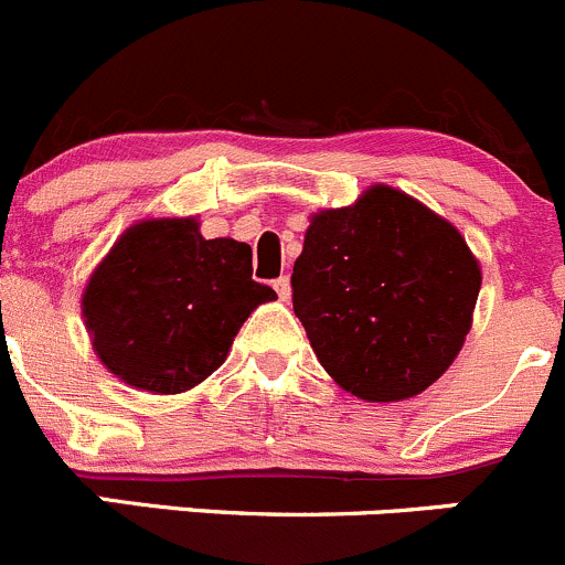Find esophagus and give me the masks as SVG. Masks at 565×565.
Masks as SVG:
<instances>
[{
	"mask_svg": "<svg viewBox=\"0 0 565 565\" xmlns=\"http://www.w3.org/2000/svg\"><path fill=\"white\" fill-rule=\"evenodd\" d=\"M274 291H277V297L282 299V302H288V299H291V279L288 277L274 279Z\"/></svg>",
	"mask_w": 565,
	"mask_h": 565,
	"instance_id": "esophagus-1",
	"label": "esophagus"
}]
</instances>
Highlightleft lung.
<instances>
[{"instance_id":"1","label":"left lung","mask_w":565,"mask_h":565,"mask_svg":"<svg viewBox=\"0 0 565 565\" xmlns=\"http://www.w3.org/2000/svg\"><path fill=\"white\" fill-rule=\"evenodd\" d=\"M480 266L463 235L388 185L313 216L294 263V313L316 358L349 394H422L458 358Z\"/></svg>"}]
</instances>
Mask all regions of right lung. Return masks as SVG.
I'll return each mask as SVG.
<instances>
[{
    "instance_id": "obj_1",
    "label": "right lung",
    "mask_w": 565,
    "mask_h": 565,
    "mask_svg": "<svg viewBox=\"0 0 565 565\" xmlns=\"http://www.w3.org/2000/svg\"><path fill=\"white\" fill-rule=\"evenodd\" d=\"M277 294L252 279V249L202 238L193 218L127 230L83 294L94 349L127 385L180 394L224 363L241 324Z\"/></svg>"
}]
</instances>
